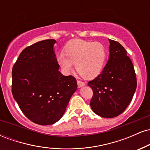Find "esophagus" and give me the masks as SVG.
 I'll list each match as a JSON object with an SVG mask.
<instances>
[{
  "label": "esophagus",
  "instance_id": "obj_1",
  "mask_svg": "<svg viewBox=\"0 0 150 150\" xmlns=\"http://www.w3.org/2000/svg\"><path fill=\"white\" fill-rule=\"evenodd\" d=\"M77 86H78V87H83V86L85 85V82H82V81H80V80H77Z\"/></svg>",
  "mask_w": 150,
  "mask_h": 150
}]
</instances>
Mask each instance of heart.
Wrapping results in <instances>:
<instances>
[{
  "label": "heart",
  "mask_w": 150,
  "mask_h": 150,
  "mask_svg": "<svg viewBox=\"0 0 150 150\" xmlns=\"http://www.w3.org/2000/svg\"><path fill=\"white\" fill-rule=\"evenodd\" d=\"M65 53L57 56L58 65L65 74H69L76 64L80 75L87 79H93L101 73L104 67L106 51L100 42L75 39L67 44Z\"/></svg>",
  "instance_id": "heart-1"
}]
</instances>
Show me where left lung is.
<instances>
[{"label": "left lung", "instance_id": "left-lung-1", "mask_svg": "<svg viewBox=\"0 0 150 150\" xmlns=\"http://www.w3.org/2000/svg\"><path fill=\"white\" fill-rule=\"evenodd\" d=\"M109 58L100 75L88 82L92 89V111L104 118L118 116L131 101L137 87L133 65L127 51L116 41L108 39Z\"/></svg>", "mask_w": 150, "mask_h": 150}]
</instances>
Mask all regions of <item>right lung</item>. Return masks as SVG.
Wrapping results in <instances>:
<instances>
[{
	"label": "right lung",
	"instance_id": "add662e5",
	"mask_svg": "<svg viewBox=\"0 0 150 150\" xmlns=\"http://www.w3.org/2000/svg\"><path fill=\"white\" fill-rule=\"evenodd\" d=\"M54 39L38 42L20 54L12 70V93L22 113L39 125H51L64 114L77 88L75 77L58 70Z\"/></svg>",
	"mask_w": 150,
	"mask_h": 150
}]
</instances>
